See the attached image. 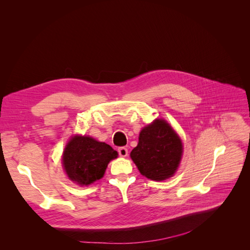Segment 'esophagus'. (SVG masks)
<instances>
[{"instance_id":"esophagus-1","label":"esophagus","mask_w":250,"mask_h":250,"mask_svg":"<svg viewBox=\"0 0 250 250\" xmlns=\"http://www.w3.org/2000/svg\"><path fill=\"white\" fill-rule=\"evenodd\" d=\"M118 152H119L120 156L125 157V156L128 155V149H127L126 147H120V148L118 149Z\"/></svg>"}]
</instances>
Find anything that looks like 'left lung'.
<instances>
[{
	"mask_svg": "<svg viewBox=\"0 0 250 250\" xmlns=\"http://www.w3.org/2000/svg\"><path fill=\"white\" fill-rule=\"evenodd\" d=\"M181 153L183 144L176 132L166 121L155 120L143 128L130 156L144 176L158 181L175 173Z\"/></svg>",
	"mask_w": 250,
	"mask_h": 250,
	"instance_id": "1",
	"label": "left lung"
}]
</instances>
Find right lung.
<instances>
[{"label":"right lung","mask_w":250,"mask_h":250,"mask_svg":"<svg viewBox=\"0 0 250 250\" xmlns=\"http://www.w3.org/2000/svg\"><path fill=\"white\" fill-rule=\"evenodd\" d=\"M118 156L105 143L89 137H75L63 152V167L69 178L80 186H88L103 177L108 163Z\"/></svg>","instance_id":"obj_1"}]
</instances>
